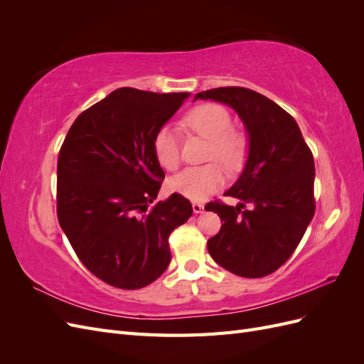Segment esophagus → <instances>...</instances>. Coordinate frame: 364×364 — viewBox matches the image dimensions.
Wrapping results in <instances>:
<instances>
[{
	"label": "esophagus",
	"mask_w": 364,
	"mask_h": 364,
	"mask_svg": "<svg viewBox=\"0 0 364 364\" xmlns=\"http://www.w3.org/2000/svg\"><path fill=\"white\" fill-rule=\"evenodd\" d=\"M193 211H194V214H202L205 211V206L199 202H194L193 203Z\"/></svg>",
	"instance_id": "1"
}]
</instances>
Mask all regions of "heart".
<instances>
[{
	"label": "heart",
	"mask_w": 364,
	"mask_h": 364,
	"mask_svg": "<svg viewBox=\"0 0 364 364\" xmlns=\"http://www.w3.org/2000/svg\"><path fill=\"white\" fill-rule=\"evenodd\" d=\"M229 112L220 105H202L194 107L182 119V126L211 141L209 159H217L228 168H237L243 161L246 141L238 132L230 130ZM153 153L165 170H176L181 161L179 136L170 126L161 127L153 138ZM225 183V171L217 164L202 167H188L170 179L168 186L176 194H181L194 202H203Z\"/></svg>",
	"instance_id": "b5f03b06"
}]
</instances>
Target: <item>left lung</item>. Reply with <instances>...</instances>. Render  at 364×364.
Wrapping results in <instances>:
<instances>
[{"mask_svg":"<svg viewBox=\"0 0 364 364\" xmlns=\"http://www.w3.org/2000/svg\"><path fill=\"white\" fill-rule=\"evenodd\" d=\"M228 105L247 132V159L225 196L237 206L209 203L222 218L208 240L213 259L243 278H262L287 261L314 215V159L296 119L270 98L247 87H215L194 100ZM246 204L250 210H243Z\"/></svg>","mask_w":364,"mask_h":364,"instance_id":"8db88e82","label":"left lung"}]
</instances>
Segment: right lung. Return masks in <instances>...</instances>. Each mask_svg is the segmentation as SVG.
Returning <instances> with one entry per match:
<instances>
[{"instance_id":"1","label":"right lung","mask_w":364,"mask_h":364,"mask_svg":"<svg viewBox=\"0 0 364 364\" xmlns=\"http://www.w3.org/2000/svg\"><path fill=\"white\" fill-rule=\"evenodd\" d=\"M188 97L119 87L75 118L60 147V228L85 267L114 287L156 281L171 259L168 235L193 214L176 193L150 208L165 178L153 138Z\"/></svg>"}]
</instances>
